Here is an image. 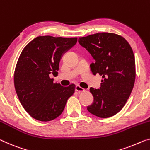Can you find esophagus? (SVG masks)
Wrapping results in <instances>:
<instances>
[{"mask_svg": "<svg viewBox=\"0 0 150 150\" xmlns=\"http://www.w3.org/2000/svg\"><path fill=\"white\" fill-rule=\"evenodd\" d=\"M76 91L78 92V93H80V92L85 91V90H84V88H82L81 86H80L79 85H77V86H76Z\"/></svg>", "mask_w": 150, "mask_h": 150, "instance_id": "1", "label": "esophagus"}]
</instances>
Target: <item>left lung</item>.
Returning a JSON list of instances; mask_svg holds the SVG:
<instances>
[{"mask_svg":"<svg viewBox=\"0 0 150 150\" xmlns=\"http://www.w3.org/2000/svg\"><path fill=\"white\" fill-rule=\"evenodd\" d=\"M95 62L91 64L94 75L102 76L99 89L90 88L94 97L87 110L100 118L120 111L129 97L135 80V61L133 50L123 37L112 33H97L78 38Z\"/></svg>","mask_w":150,"mask_h":150,"instance_id":"left-lung-1","label":"left lung"}]
</instances>
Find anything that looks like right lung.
<instances>
[{
  "mask_svg": "<svg viewBox=\"0 0 150 150\" xmlns=\"http://www.w3.org/2000/svg\"><path fill=\"white\" fill-rule=\"evenodd\" d=\"M77 38L39 36L23 50L14 73L16 93L24 109L40 121L54 120L60 115L76 85L54 83L50 74L57 75L64 52L77 42Z\"/></svg>",
  "mask_w": 150,
  "mask_h": 150,
  "instance_id": "1",
  "label": "right lung"
}]
</instances>
